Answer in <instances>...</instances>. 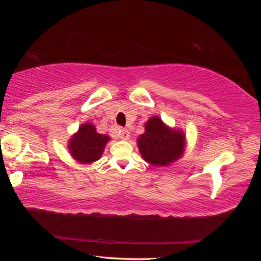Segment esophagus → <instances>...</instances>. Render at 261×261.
Wrapping results in <instances>:
<instances>
[{"mask_svg": "<svg viewBox=\"0 0 261 261\" xmlns=\"http://www.w3.org/2000/svg\"><path fill=\"white\" fill-rule=\"evenodd\" d=\"M120 137H121V139H123V140H127L130 138V132L127 131L126 129H121L120 130Z\"/></svg>", "mask_w": 261, "mask_h": 261, "instance_id": "1", "label": "esophagus"}]
</instances>
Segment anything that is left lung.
I'll return each instance as SVG.
<instances>
[{"instance_id":"1","label":"left lung","mask_w":261,"mask_h":261,"mask_svg":"<svg viewBox=\"0 0 261 261\" xmlns=\"http://www.w3.org/2000/svg\"><path fill=\"white\" fill-rule=\"evenodd\" d=\"M139 153L153 167H168L184 155L187 138L184 131L170 127L154 115L145 123V132L137 139Z\"/></svg>"}]
</instances>
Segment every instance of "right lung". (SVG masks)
I'll return each mask as SVG.
<instances>
[{
	"instance_id": "1",
	"label": "right lung",
	"mask_w": 261,
	"mask_h": 261,
	"mask_svg": "<svg viewBox=\"0 0 261 261\" xmlns=\"http://www.w3.org/2000/svg\"><path fill=\"white\" fill-rule=\"evenodd\" d=\"M110 138L96 132L92 123H83L76 134L68 141V149L73 160L82 165H90L102 156L106 145Z\"/></svg>"
}]
</instances>
